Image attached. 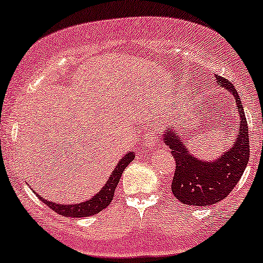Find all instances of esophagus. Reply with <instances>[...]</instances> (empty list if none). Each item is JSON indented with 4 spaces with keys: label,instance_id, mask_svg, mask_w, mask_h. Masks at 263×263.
<instances>
[{
    "label": "esophagus",
    "instance_id": "esophagus-1",
    "mask_svg": "<svg viewBox=\"0 0 263 263\" xmlns=\"http://www.w3.org/2000/svg\"><path fill=\"white\" fill-rule=\"evenodd\" d=\"M157 137L154 136V134H152V132L148 129L147 135H145V141H144V145L148 148V149H154V148L157 147Z\"/></svg>",
    "mask_w": 263,
    "mask_h": 263
}]
</instances>
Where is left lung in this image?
<instances>
[{
  "label": "left lung",
  "instance_id": "obj_1",
  "mask_svg": "<svg viewBox=\"0 0 263 263\" xmlns=\"http://www.w3.org/2000/svg\"><path fill=\"white\" fill-rule=\"evenodd\" d=\"M217 83L234 97L240 123L236 141L229 151L214 160H204L187 151L181 137L174 128H166L163 141L172 149L176 169L172 191L180 202L190 205H211L226 198L235 187L249 163V127L241 100L234 85L226 78L216 76Z\"/></svg>",
  "mask_w": 263,
  "mask_h": 263
}]
</instances>
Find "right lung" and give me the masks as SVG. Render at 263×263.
Wrapping results in <instances>:
<instances>
[{"label": "right lung", "mask_w": 263, "mask_h": 263, "mask_svg": "<svg viewBox=\"0 0 263 263\" xmlns=\"http://www.w3.org/2000/svg\"><path fill=\"white\" fill-rule=\"evenodd\" d=\"M135 159V152H127V153L123 156L120 162L118 163L115 169L110 178L107 179L105 185L101 187V190L98 192L97 195H94L90 200L81 202V203H72V204H62V203H56V202H51L49 200L41 197L40 195H35L40 198L41 201L45 203L47 207L51 208L52 211H55L56 213L61 214L65 217H72V218H81V217H89L94 216V214L99 213L100 211H103L104 208H106L110 204L114 192H115L116 187H118V183L121 179L122 173L125 172L126 166L128 165L132 160Z\"/></svg>", "instance_id": "1"}]
</instances>
